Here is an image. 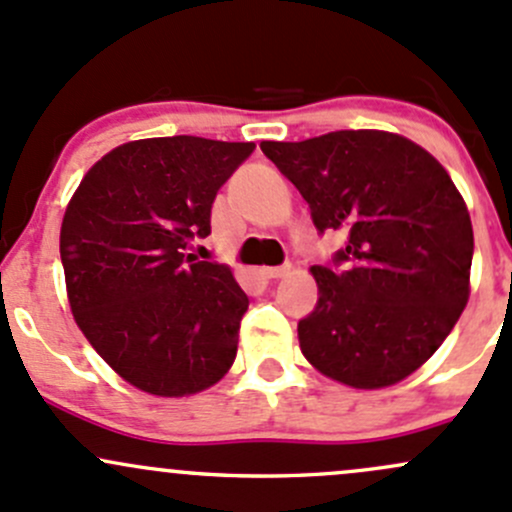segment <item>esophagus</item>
Masks as SVG:
<instances>
[{"mask_svg": "<svg viewBox=\"0 0 512 512\" xmlns=\"http://www.w3.org/2000/svg\"><path fill=\"white\" fill-rule=\"evenodd\" d=\"M262 277H267V280H280V277H285L289 272V265H282V267H262Z\"/></svg>", "mask_w": 512, "mask_h": 512, "instance_id": "1", "label": "esophagus"}]
</instances>
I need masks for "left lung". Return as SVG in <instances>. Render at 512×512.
I'll return each mask as SVG.
<instances>
[{"mask_svg":"<svg viewBox=\"0 0 512 512\" xmlns=\"http://www.w3.org/2000/svg\"><path fill=\"white\" fill-rule=\"evenodd\" d=\"M262 153L309 203L319 232H347L337 267L297 324L304 359L352 389H386L451 334L471 297L473 225L441 163L389 131H334Z\"/></svg>","mask_w":512,"mask_h":512,"instance_id":"8db88e82","label":"left lung"}]
</instances>
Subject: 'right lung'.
I'll return each mask as SVG.
<instances>
[{"label": "right lung", "mask_w": 512, "mask_h": 512, "mask_svg": "<svg viewBox=\"0 0 512 512\" xmlns=\"http://www.w3.org/2000/svg\"><path fill=\"white\" fill-rule=\"evenodd\" d=\"M255 143L141 138L96 160L66 205L61 265L76 324L151 396L198 394L230 371L247 294L227 265L185 255L210 235L220 185Z\"/></svg>", "instance_id": "add662e5"}]
</instances>
